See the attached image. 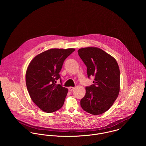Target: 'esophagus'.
<instances>
[{
    "label": "esophagus",
    "mask_w": 146,
    "mask_h": 146,
    "mask_svg": "<svg viewBox=\"0 0 146 146\" xmlns=\"http://www.w3.org/2000/svg\"><path fill=\"white\" fill-rule=\"evenodd\" d=\"M68 89L69 91H72V90H73L75 89V88L72 87V86H70V87H68Z\"/></svg>",
    "instance_id": "obj_1"
}]
</instances>
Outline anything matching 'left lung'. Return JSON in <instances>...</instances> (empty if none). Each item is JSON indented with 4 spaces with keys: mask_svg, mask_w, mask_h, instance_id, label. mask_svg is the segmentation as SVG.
<instances>
[{
    "mask_svg": "<svg viewBox=\"0 0 146 146\" xmlns=\"http://www.w3.org/2000/svg\"><path fill=\"white\" fill-rule=\"evenodd\" d=\"M78 52L87 67L88 77L94 78V84L85 88L81 107L90 114H102L118 97L120 80L119 65L113 57L98 48H81Z\"/></svg>",
    "mask_w": 146,
    "mask_h": 146,
    "instance_id": "1",
    "label": "left lung"
}]
</instances>
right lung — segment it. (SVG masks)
Segmentation results:
<instances>
[{
  "instance_id": "add662e5",
  "label": "right lung",
  "mask_w": 146,
  "mask_h": 146,
  "mask_svg": "<svg viewBox=\"0 0 146 146\" xmlns=\"http://www.w3.org/2000/svg\"><path fill=\"white\" fill-rule=\"evenodd\" d=\"M74 48L50 49L35 56L26 73V84L29 95L42 111L50 113L60 109L64 102L68 89L62 85L60 72L66 58ZM60 79L61 84L56 80Z\"/></svg>"
}]
</instances>
